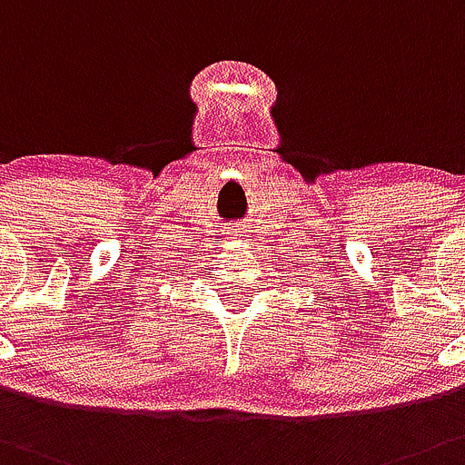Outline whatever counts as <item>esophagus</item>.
I'll return each mask as SVG.
<instances>
[{
	"mask_svg": "<svg viewBox=\"0 0 465 465\" xmlns=\"http://www.w3.org/2000/svg\"><path fill=\"white\" fill-rule=\"evenodd\" d=\"M250 232H252V229H250V224L238 223V224H233L232 229H229V236H233L236 241H252Z\"/></svg>",
	"mask_w": 465,
	"mask_h": 465,
	"instance_id": "1",
	"label": "esophagus"
}]
</instances>
